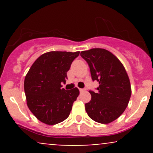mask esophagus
I'll use <instances>...</instances> for the list:
<instances>
[{
  "mask_svg": "<svg viewBox=\"0 0 153 153\" xmlns=\"http://www.w3.org/2000/svg\"><path fill=\"white\" fill-rule=\"evenodd\" d=\"M79 91H80V92H83V91H85V89H82V88H79Z\"/></svg>",
  "mask_w": 153,
  "mask_h": 153,
  "instance_id": "obj_1",
  "label": "esophagus"
}]
</instances>
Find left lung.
Segmentation results:
<instances>
[{
  "instance_id": "1",
  "label": "left lung",
  "mask_w": 153,
  "mask_h": 153,
  "mask_svg": "<svg viewBox=\"0 0 153 153\" xmlns=\"http://www.w3.org/2000/svg\"><path fill=\"white\" fill-rule=\"evenodd\" d=\"M80 56L90 67L92 80L99 84L96 93L89 91L91 100L85 104L88 115L101 124L114 122L122 114L131 97V84L125 68L114 54L105 49L82 51Z\"/></svg>"
}]
</instances>
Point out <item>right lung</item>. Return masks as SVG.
Listing matches in <instances>:
<instances>
[{
    "label": "right lung",
    "mask_w": 153,
    "mask_h": 153,
    "mask_svg": "<svg viewBox=\"0 0 153 153\" xmlns=\"http://www.w3.org/2000/svg\"><path fill=\"white\" fill-rule=\"evenodd\" d=\"M80 52L52 51L35 60L24 80L26 103L40 122L54 125L69 117L79 90L62 88L67 72Z\"/></svg>",
    "instance_id": "right-lung-1"
}]
</instances>
